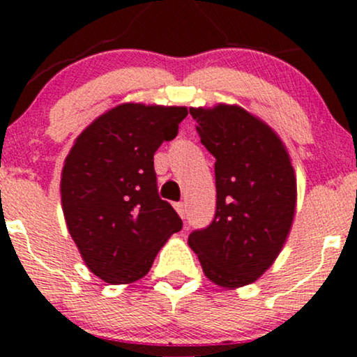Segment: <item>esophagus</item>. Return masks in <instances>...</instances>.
<instances>
[{
	"label": "esophagus",
	"mask_w": 357,
	"mask_h": 357,
	"mask_svg": "<svg viewBox=\"0 0 357 357\" xmlns=\"http://www.w3.org/2000/svg\"><path fill=\"white\" fill-rule=\"evenodd\" d=\"M174 210L178 211V215L184 218V213H186V206H184V203H174Z\"/></svg>",
	"instance_id": "esophagus-1"
}]
</instances>
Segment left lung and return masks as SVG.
Wrapping results in <instances>:
<instances>
[{
	"label": "left lung",
	"mask_w": 357,
	"mask_h": 357,
	"mask_svg": "<svg viewBox=\"0 0 357 357\" xmlns=\"http://www.w3.org/2000/svg\"><path fill=\"white\" fill-rule=\"evenodd\" d=\"M190 114L216 159V213L188 243L206 278L238 289L264 275L284 248L296 216V171L275 130L240 105L190 107Z\"/></svg>",
	"instance_id": "1"
}]
</instances>
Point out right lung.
Listing matches in <instances>:
<instances>
[{
    "instance_id": "right-lung-1",
    "label": "right lung",
    "mask_w": 357,
    "mask_h": 357,
    "mask_svg": "<svg viewBox=\"0 0 357 357\" xmlns=\"http://www.w3.org/2000/svg\"><path fill=\"white\" fill-rule=\"evenodd\" d=\"M188 116L178 105L126 102L89 124L61 169L68 233L93 275L112 285L149 272L183 221L158 195L154 153L178 136Z\"/></svg>"
}]
</instances>
